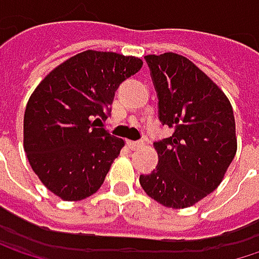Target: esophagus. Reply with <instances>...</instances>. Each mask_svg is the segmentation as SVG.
I'll return each instance as SVG.
<instances>
[{"instance_id": "34e87169", "label": "esophagus", "mask_w": 259, "mask_h": 259, "mask_svg": "<svg viewBox=\"0 0 259 259\" xmlns=\"http://www.w3.org/2000/svg\"><path fill=\"white\" fill-rule=\"evenodd\" d=\"M142 145V141H127V147L130 150H136Z\"/></svg>"}]
</instances>
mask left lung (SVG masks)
Here are the masks:
<instances>
[{"mask_svg":"<svg viewBox=\"0 0 259 259\" xmlns=\"http://www.w3.org/2000/svg\"><path fill=\"white\" fill-rule=\"evenodd\" d=\"M145 61L157 93L159 120L174 132L154 142L157 166L139 183L162 205L186 208L211 193L233 162V106L211 79L179 54L147 55Z\"/></svg>","mask_w":259,"mask_h":259,"instance_id":"1","label":"left lung"}]
</instances>
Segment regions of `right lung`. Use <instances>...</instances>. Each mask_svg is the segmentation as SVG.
<instances>
[{
	"label": "right lung",
	"instance_id": "right-lung-1",
	"mask_svg": "<svg viewBox=\"0 0 259 259\" xmlns=\"http://www.w3.org/2000/svg\"><path fill=\"white\" fill-rule=\"evenodd\" d=\"M141 67L136 57L85 51L54 69L31 94L24 115L26 157L61 199H83L103 184L124 141L97 123L109 117L120 83Z\"/></svg>",
	"mask_w": 259,
	"mask_h": 259
}]
</instances>
